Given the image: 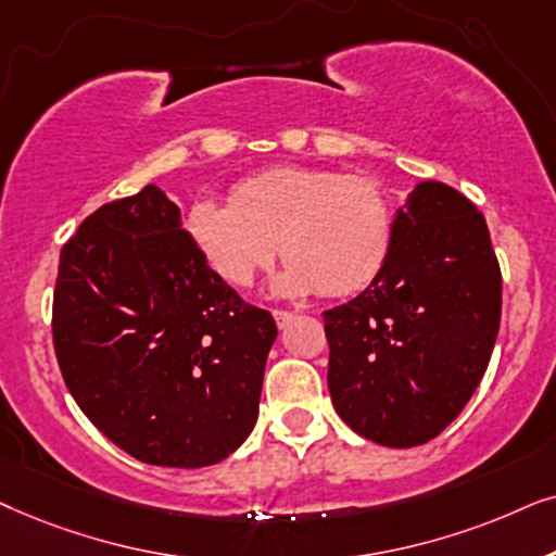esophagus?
<instances>
[{
    "label": "esophagus",
    "instance_id": "obj_1",
    "mask_svg": "<svg viewBox=\"0 0 556 556\" xmlns=\"http://www.w3.org/2000/svg\"><path fill=\"white\" fill-rule=\"evenodd\" d=\"M271 315H274V320H277L279 328H287V325L294 320V315L287 313V309H271Z\"/></svg>",
    "mask_w": 556,
    "mask_h": 556
}]
</instances>
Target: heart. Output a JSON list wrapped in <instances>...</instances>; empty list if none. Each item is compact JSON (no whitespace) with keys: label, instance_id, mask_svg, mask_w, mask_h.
Returning <instances> with one entry per match:
<instances>
[{"label":"heart","instance_id":"1","mask_svg":"<svg viewBox=\"0 0 556 556\" xmlns=\"http://www.w3.org/2000/svg\"><path fill=\"white\" fill-rule=\"evenodd\" d=\"M192 247L233 287H247L279 254L274 292L320 290L345 298L379 277L394 243V205L381 182L315 167H274L231 190V203L201 198L185 220Z\"/></svg>","mask_w":556,"mask_h":556}]
</instances>
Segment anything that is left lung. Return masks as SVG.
<instances>
[{
	"instance_id": "left-lung-1",
	"label": "left lung",
	"mask_w": 556,
	"mask_h": 556,
	"mask_svg": "<svg viewBox=\"0 0 556 556\" xmlns=\"http://www.w3.org/2000/svg\"><path fill=\"white\" fill-rule=\"evenodd\" d=\"M340 419L387 447L434 440L470 402L501 325V266L485 218L445 182H419L394 218L379 277L325 309Z\"/></svg>"
}]
</instances>
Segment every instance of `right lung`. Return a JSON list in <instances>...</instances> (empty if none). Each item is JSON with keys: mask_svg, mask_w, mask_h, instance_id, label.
<instances>
[{"mask_svg": "<svg viewBox=\"0 0 556 556\" xmlns=\"http://www.w3.org/2000/svg\"><path fill=\"white\" fill-rule=\"evenodd\" d=\"M274 338V317L205 264L157 185L101 205L61 251L53 343L63 381L137 460H226L256 425Z\"/></svg>", "mask_w": 556, "mask_h": 556, "instance_id": "add662e5", "label": "right lung"}]
</instances>
